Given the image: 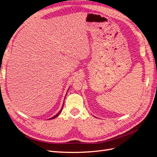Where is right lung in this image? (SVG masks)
<instances>
[{
    "label": "right lung",
    "mask_w": 157,
    "mask_h": 157,
    "mask_svg": "<svg viewBox=\"0 0 157 157\" xmlns=\"http://www.w3.org/2000/svg\"><path fill=\"white\" fill-rule=\"evenodd\" d=\"M69 89H68V90H69ZM68 90H67V92H68ZM64 101H65V99H64ZM64 102V101H63ZM63 105H64V103H63V105H62V107H61V109H60V111L58 113H57L56 114V115H54V117H51V118H48V120H51V119H54V118H56L57 117H58V116H59V114L61 113V111H62V109H63Z\"/></svg>",
    "instance_id": "1"
}]
</instances>
